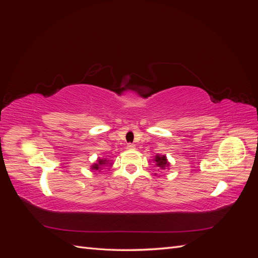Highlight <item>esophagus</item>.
<instances>
[{
  "mask_svg": "<svg viewBox=\"0 0 258 258\" xmlns=\"http://www.w3.org/2000/svg\"><path fill=\"white\" fill-rule=\"evenodd\" d=\"M127 148H128V150H135V148H136V145H135V144H132V143H129V144L127 145Z\"/></svg>",
  "mask_w": 258,
  "mask_h": 258,
  "instance_id": "34e87169",
  "label": "esophagus"
}]
</instances>
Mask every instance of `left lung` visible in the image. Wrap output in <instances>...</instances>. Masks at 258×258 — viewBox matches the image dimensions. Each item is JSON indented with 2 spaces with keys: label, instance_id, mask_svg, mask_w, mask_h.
<instances>
[{
  "label": "left lung",
  "instance_id": "8db88e82",
  "mask_svg": "<svg viewBox=\"0 0 258 258\" xmlns=\"http://www.w3.org/2000/svg\"><path fill=\"white\" fill-rule=\"evenodd\" d=\"M155 161H156V166H158L161 169H165L169 165L166 156H158L157 155L155 158Z\"/></svg>",
  "mask_w": 258,
  "mask_h": 258
}]
</instances>
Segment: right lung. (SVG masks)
Listing matches in <instances>:
<instances>
[{"mask_svg":"<svg viewBox=\"0 0 258 258\" xmlns=\"http://www.w3.org/2000/svg\"><path fill=\"white\" fill-rule=\"evenodd\" d=\"M106 162H107V161H106L105 159H99V162H98V163H95V165L92 166V169H93V170H99L103 165H106Z\"/></svg>","mask_w":258,"mask_h":258,"instance_id":"obj_1","label":"right lung"}]
</instances>
